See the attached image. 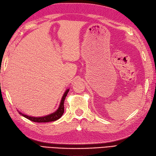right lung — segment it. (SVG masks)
<instances>
[{"label": "right lung", "mask_w": 156, "mask_h": 156, "mask_svg": "<svg viewBox=\"0 0 156 156\" xmlns=\"http://www.w3.org/2000/svg\"><path fill=\"white\" fill-rule=\"evenodd\" d=\"M69 91V89H67V90L65 91L64 94H63L62 99H61V100H60V103L58 109H57L55 112L50 114H48V115H46L44 116H40V117H34V116H27V115H26V114L21 113L20 111H19V110H18V112L21 114V115L24 116L25 118H26L28 120H31V121L35 122H48L55 121V120L59 119L60 117L62 116L63 113H64V110H65L64 109V102H65V100L66 98V95H67V94H68Z\"/></svg>", "instance_id": "1"}]
</instances>
